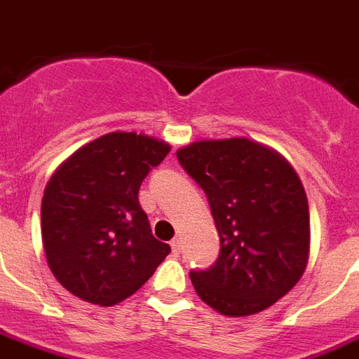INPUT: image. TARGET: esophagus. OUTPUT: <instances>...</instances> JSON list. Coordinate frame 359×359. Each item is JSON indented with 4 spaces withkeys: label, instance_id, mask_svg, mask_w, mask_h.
Wrapping results in <instances>:
<instances>
[{
    "label": "esophagus",
    "instance_id": "1",
    "mask_svg": "<svg viewBox=\"0 0 359 359\" xmlns=\"http://www.w3.org/2000/svg\"><path fill=\"white\" fill-rule=\"evenodd\" d=\"M171 252H173V256H180V239L171 241Z\"/></svg>",
    "mask_w": 359,
    "mask_h": 359
}]
</instances>
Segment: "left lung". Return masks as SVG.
<instances>
[{"mask_svg":"<svg viewBox=\"0 0 359 359\" xmlns=\"http://www.w3.org/2000/svg\"><path fill=\"white\" fill-rule=\"evenodd\" d=\"M177 160L207 196L220 254L191 271L201 299L226 316L262 313L294 288L307 267L309 203L288 161L250 139L198 141Z\"/></svg>","mask_w":359,"mask_h":359,"instance_id":"8db88e82","label":"left lung"}]
</instances>
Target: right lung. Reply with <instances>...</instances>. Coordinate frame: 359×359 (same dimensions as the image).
<instances>
[{"label":"right lung","instance_id":"obj_1","mask_svg":"<svg viewBox=\"0 0 359 359\" xmlns=\"http://www.w3.org/2000/svg\"><path fill=\"white\" fill-rule=\"evenodd\" d=\"M169 144L137 133H107L52 175L41 203V233L52 275L81 299L111 307L135 294L171 246L152 235L139 188Z\"/></svg>","mask_w":359,"mask_h":359}]
</instances>
